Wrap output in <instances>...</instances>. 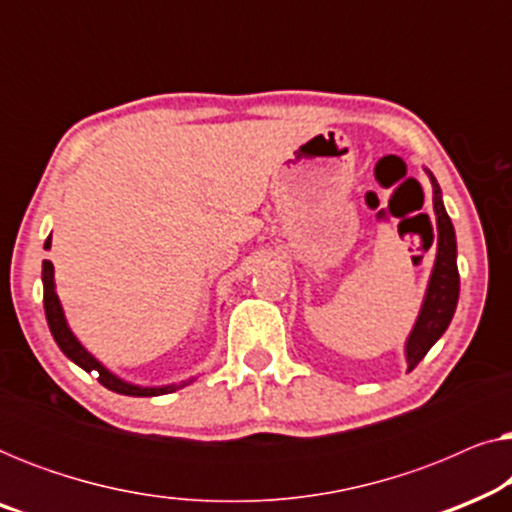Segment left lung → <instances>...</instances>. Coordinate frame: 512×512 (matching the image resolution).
<instances>
[{"mask_svg":"<svg viewBox=\"0 0 512 512\" xmlns=\"http://www.w3.org/2000/svg\"><path fill=\"white\" fill-rule=\"evenodd\" d=\"M433 184V212H436L438 235H436V265H433L429 289H426L422 312L412 328L408 342H405V359L408 370L424 359L426 352L436 345V340L447 331L457 310L459 300V270H457V237L450 216L445 212L443 193L433 174L426 170Z\"/></svg>","mask_w":512,"mask_h":512,"instance_id":"8db88e82","label":"left lung"}]
</instances>
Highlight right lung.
Wrapping results in <instances>:
<instances>
[{"mask_svg": "<svg viewBox=\"0 0 512 512\" xmlns=\"http://www.w3.org/2000/svg\"><path fill=\"white\" fill-rule=\"evenodd\" d=\"M44 247L51 249V237H48ZM41 282H44L46 321H48V328H51L55 342H58V347L62 349V352H65L67 359H72L76 366H81L83 370H86V373H93V370H95L97 382H100L102 387H107V389L116 391V394H123V396H160V394H172V391H177L179 387H186V384L191 382V380H188V382H181V384H170V387H137V384L123 382L121 377L109 373V370L104 368L102 363L97 361L95 356L81 345L79 340H76V335L69 331L65 312H62L58 293H55L53 263L51 261H44V270H41Z\"/></svg>", "mask_w": 512, "mask_h": 512, "instance_id": "add662e5", "label": "right lung"}]
</instances>
